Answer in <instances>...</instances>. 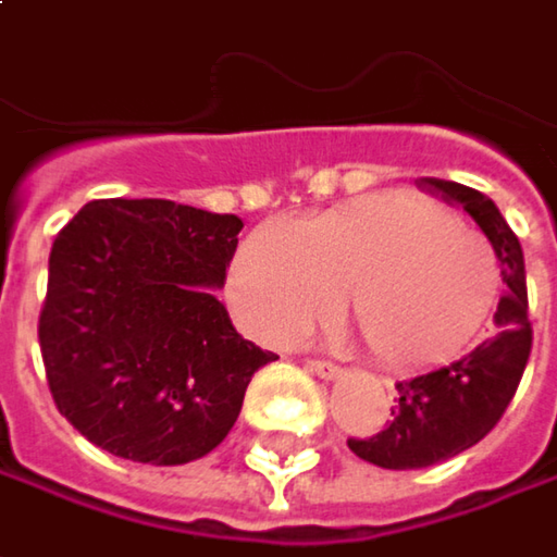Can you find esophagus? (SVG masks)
I'll return each mask as SVG.
<instances>
[{
    "mask_svg": "<svg viewBox=\"0 0 557 557\" xmlns=\"http://www.w3.org/2000/svg\"><path fill=\"white\" fill-rule=\"evenodd\" d=\"M307 370L322 375V379H338V375H342V367L332 363V360H307Z\"/></svg>",
    "mask_w": 557,
    "mask_h": 557,
    "instance_id": "esophagus-1",
    "label": "esophagus"
}]
</instances>
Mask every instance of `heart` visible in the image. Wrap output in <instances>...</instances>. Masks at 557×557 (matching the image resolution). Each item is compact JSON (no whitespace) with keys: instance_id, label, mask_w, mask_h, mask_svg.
Listing matches in <instances>:
<instances>
[{"instance_id":"1","label":"heart","mask_w":557,"mask_h":557,"mask_svg":"<svg viewBox=\"0 0 557 557\" xmlns=\"http://www.w3.org/2000/svg\"><path fill=\"white\" fill-rule=\"evenodd\" d=\"M502 269L488 240L420 197H375L304 222H265L232 263L244 322L288 342L342 294L375 360L430 367L467 348L495 310Z\"/></svg>"}]
</instances>
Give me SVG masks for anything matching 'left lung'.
<instances>
[{
	"label": "left lung",
	"instance_id": "8db88e82",
	"mask_svg": "<svg viewBox=\"0 0 557 557\" xmlns=\"http://www.w3.org/2000/svg\"><path fill=\"white\" fill-rule=\"evenodd\" d=\"M420 187L463 207L488 237L508 294L495 310V335L432 373L398 382L392 420L370 438H348L357 458L385 470H420L448 460L486 438L515 398L527 370L533 329L527 320V272L520 240L486 194L458 182L423 178Z\"/></svg>",
	"mask_w": 557,
	"mask_h": 557
}]
</instances>
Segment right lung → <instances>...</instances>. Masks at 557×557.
I'll return each mask as SVG.
<instances>
[{
    "mask_svg": "<svg viewBox=\"0 0 557 557\" xmlns=\"http://www.w3.org/2000/svg\"><path fill=\"white\" fill-rule=\"evenodd\" d=\"M244 222L172 200H94L59 232L40 310L46 382L97 448L175 467L235 426L250 375L278 360L215 297Z\"/></svg>",
    "mask_w": 557,
    "mask_h": 557,
    "instance_id": "add662e5",
    "label": "right lung"
}]
</instances>
